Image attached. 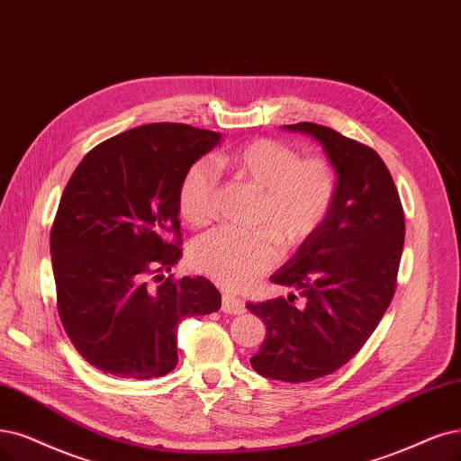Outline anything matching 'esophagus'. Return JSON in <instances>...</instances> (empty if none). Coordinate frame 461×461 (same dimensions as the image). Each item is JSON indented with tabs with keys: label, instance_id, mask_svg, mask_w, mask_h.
I'll list each match as a JSON object with an SVG mask.
<instances>
[{
	"label": "esophagus",
	"instance_id": "esophagus-1",
	"mask_svg": "<svg viewBox=\"0 0 461 461\" xmlns=\"http://www.w3.org/2000/svg\"><path fill=\"white\" fill-rule=\"evenodd\" d=\"M221 312L228 315H243L247 312L245 302L233 294H224L221 296Z\"/></svg>",
	"mask_w": 461,
	"mask_h": 461
}]
</instances>
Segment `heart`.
<instances>
[{
    "label": "heart",
    "instance_id": "1",
    "mask_svg": "<svg viewBox=\"0 0 461 461\" xmlns=\"http://www.w3.org/2000/svg\"><path fill=\"white\" fill-rule=\"evenodd\" d=\"M216 167L254 192L250 231L216 228L190 249L192 266L224 286H243L279 258L276 240L296 249L325 224L338 192L334 167L322 158H303L291 146L260 139L216 158ZM218 178L209 163L197 161L182 180L178 204L190 226H203L214 214Z\"/></svg>",
    "mask_w": 461,
    "mask_h": 461
}]
</instances>
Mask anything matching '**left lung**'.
<instances>
[{
  "label": "left lung",
  "instance_id": "1",
  "mask_svg": "<svg viewBox=\"0 0 461 461\" xmlns=\"http://www.w3.org/2000/svg\"><path fill=\"white\" fill-rule=\"evenodd\" d=\"M283 129L317 140L338 178L325 224L269 277L297 294L247 303L266 325L252 368L269 380L302 384L344 366L380 325L395 294L404 212L372 148L317 123Z\"/></svg>",
  "mask_w": 461,
  "mask_h": 461
}]
</instances>
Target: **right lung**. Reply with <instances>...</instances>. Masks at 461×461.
<instances>
[{
	"instance_id": "1",
	"label": "right lung",
	"mask_w": 461,
	"mask_h": 461,
	"mask_svg": "<svg viewBox=\"0 0 461 461\" xmlns=\"http://www.w3.org/2000/svg\"><path fill=\"white\" fill-rule=\"evenodd\" d=\"M220 140L182 123L142 125L93 148L66 184L50 230L59 315L104 374L165 376L178 363V322L220 310L218 288L201 276L149 285L182 258L180 185Z\"/></svg>"
}]
</instances>
